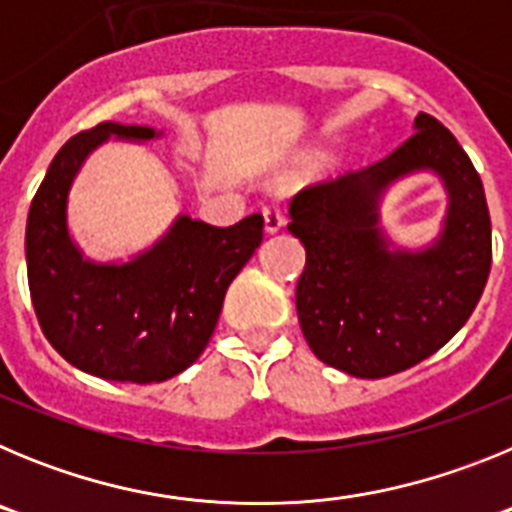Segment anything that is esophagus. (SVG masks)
I'll use <instances>...</instances> for the list:
<instances>
[{"label": "esophagus", "mask_w": 512, "mask_h": 512, "mask_svg": "<svg viewBox=\"0 0 512 512\" xmlns=\"http://www.w3.org/2000/svg\"><path fill=\"white\" fill-rule=\"evenodd\" d=\"M282 225H284L282 207H277V205L264 207V228H266V233H277V230H282Z\"/></svg>", "instance_id": "34e87169"}]
</instances>
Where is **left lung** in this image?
I'll return each mask as SVG.
<instances>
[{
    "label": "left lung",
    "mask_w": 512,
    "mask_h": 512,
    "mask_svg": "<svg viewBox=\"0 0 512 512\" xmlns=\"http://www.w3.org/2000/svg\"><path fill=\"white\" fill-rule=\"evenodd\" d=\"M433 173L447 215L431 244L397 247L381 225V200L397 181ZM289 233L305 246L297 318L323 364L382 379L436 354L477 307L492 264L485 187L459 140L418 112L397 151L336 182L302 189Z\"/></svg>",
    "instance_id": "left-lung-1"
}]
</instances>
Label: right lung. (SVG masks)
I'll use <instances>...</instances> for the list:
<instances>
[{"label": "right lung", "instance_id": "right-lung-1", "mask_svg": "<svg viewBox=\"0 0 512 512\" xmlns=\"http://www.w3.org/2000/svg\"><path fill=\"white\" fill-rule=\"evenodd\" d=\"M161 135L122 122L74 135L27 212V282L40 328L69 364L110 382H166L200 359L230 282L264 238L259 212L230 228L176 215L153 246L128 261L84 256L69 228V194L81 166L110 138L148 143Z\"/></svg>", "mask_w": 512, "mask_h": 512}]
</instances>
